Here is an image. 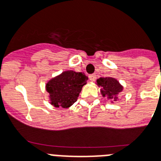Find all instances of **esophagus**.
Segmentation results:
<instances>
[{
    "instance_id": "1",
    "label": "esophagus",
    "mask_w": 161,
    "mask_h": 161,
    "mask_svg": "<svg viewBox=\"0 0 161 161\" xmlns=\"http://www.w3.org/2000/svg\"><path fill=\"white\" fill-rule=\"evenodd\" d=\"M89 80L92 81V82H94V81L96 80V74H90L89 75Z\"/></svg>"
}]
</instances>
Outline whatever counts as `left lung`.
<instances>
[{"instance_id": "1", "label": "left lung", "mask_w": 161, "mask_h": 161, "mask_svg": "<svg viewBox=\"0 0 161 161\" xmlns=\"http://www.w3.org/2000/svg\"><path fill=\"white\" fill-rule=\"evenodd\" d=\"M98 86L102 87V95L103 97L107 96L109 99H113L117 101V96L119 92L123 89V87L119 83L116 78L107 77V78H100L97 80Z\"/></svg>"}]
</instances>
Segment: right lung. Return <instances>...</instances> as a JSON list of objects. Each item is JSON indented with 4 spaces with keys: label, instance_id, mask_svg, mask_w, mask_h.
<instances>
[{
    "label": "right lung",
    "instance_id": "1",
    "mask_svg": "<svg viewBox=\"0 0 161 161\" xmlns=\"http://www.w3.org/2000/svg\"><path fill=\"white\" fill-rule=\"evenodd\" d=\"M88 79L82 72L65 71L46 84L51 104L56 108H69L78 99L83 85Z\"/></svg>",
    "mask_w": 161,
    "mask_h": 161
}]
</instances>
